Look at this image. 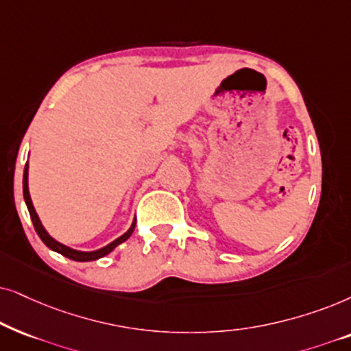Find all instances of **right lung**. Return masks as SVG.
Returning a JSON list of instances; mask_svg holds the SVG:
<instances>
[{
  "instance_id": "add662e5",
  "label": "right lung",
  "mask_w": 351,
  "mask_h": 351,
  "mask_svg": "<svg viewBox=\"0 0 351 351\" xmlns=\"http://www.w3.org/2000/svg\"><path fill=\"white\" fill-rule=\"evenodd\" d=\"M23 199H25V204H27V208H29V213H30V218H32V223H34L35 226V231L36 234L40 236V239L45 242L46 245L49 247L51 250L58 252V254L67 256L70 260H75V261H91V260H97V258H102V256L110 254L112 250L115 249L117 245L121 244V242H125L128 239L130 236L133 234L134 231V226H136V219H133L132 226H130V230L125 232V234H121L120 237H117L115 241H112L110 244H107L106 247H102V249H97V250H93V252H82V250H75V249H70V247L60 244L56 239H53L48 234V231L45 230V226L41 224L38 215L35 212V207L34 204H32V199H30V193H29V162L25 163V170H23Z\"/></svg>"
}]
</instances>
